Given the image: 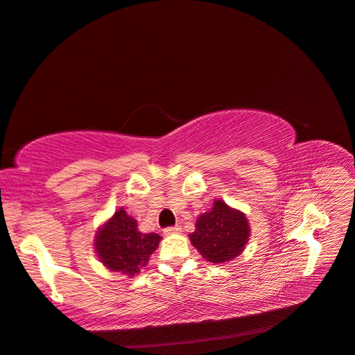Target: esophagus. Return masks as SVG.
Listing matches in <instances>:
<instances>
[{
    "label": "esophagus",
    "mask_w": 355,
    "mask_h": 355,
    "mask_svg": "<svg viewBox=\"0 0 355 355\" xmlns=\"http://www.w3.org/2000/svg\"><path fill=\"white\" fill-rule=\"evenodd\" d=\"M164 232H165V235H175V234H180L181 227L180 226H169Z\"/></svg>",
    "instance_id": "34e87169"
}]
</instances>
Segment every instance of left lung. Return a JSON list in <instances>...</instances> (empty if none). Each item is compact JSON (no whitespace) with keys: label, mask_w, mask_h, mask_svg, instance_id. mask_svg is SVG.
<instances>
[{"label":"left lung","mask_w":355,"mask_h":355,"mask_svg":"<svg viewBox=\"0 0 355 355\" xmlns=\"http://www.w3.org/2000/svg\"><path fill=\"white\" fill-rule=\"evenodd\" d=\"M189 238L207 261L221 265L234 260L245 250L250 225L244 212L217 199L211 211L198 217L195 232Z\"/></svg>","instance_id":"left-lung-1"}]
</instances>
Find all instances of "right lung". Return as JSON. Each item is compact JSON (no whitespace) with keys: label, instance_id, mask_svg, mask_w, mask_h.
I'll list each match as a JSON object with an SVG mask.
<instances>
[{"label":"right lung","instance_id":"add662e5","mask_svg":"<svg viewBox=\"0 0 355 355\" xmlns=\"http://www.w3.org/2000/svg\"><path fill=\"white\" fill-rule=\"evenodd\" d=\"M162 236L143 234L138 223L119 208L114 216L101 226L95 235V252L103 265L121 275L135 277L147 265L150 256L157 248Z\"/></svg>","mask_w":355,"mask_h":355}]
</instances>
